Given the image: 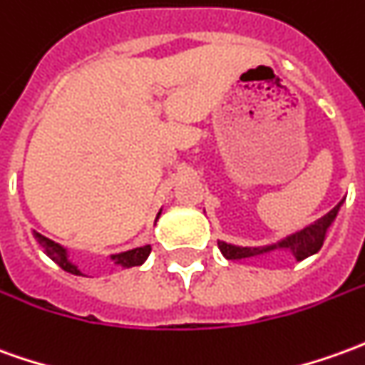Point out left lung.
Here are the masks:
<instances>
[{"label":"left lung","instance_id":"1","mask_svg":"<svg viewBox=\"0 0 365 365\" xmlns=\"http://www.w3.org/2000/svg\"><path fill=\"white\" fill-rule=\"evenodd\" d=\"M338 207H340V203L336 205V207L330 211V213H326L324 217H320L318 221H314L312 225H308L307 229H302V231H298L294 235L287 237V239H282L277 245H267V247H235V245H227L223 241H219V249H221V253L225 259L229 261H237V259H247V257H255V255H262V253H269V251H274V249H287L290 253L297 257V261H302V259H307L310 255H314L322 243H324V237H326V229L330 227V223L336 217V213H338Z\"/></svg>","mask_w":365,"mask_h":365}]
</instances>
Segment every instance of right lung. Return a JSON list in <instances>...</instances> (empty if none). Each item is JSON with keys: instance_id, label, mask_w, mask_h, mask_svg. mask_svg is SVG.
I'll list each match as a JSON object with an SVG mask.
<instances>
[{"instance_id": "obj_1", "label": "right lung", "mask_w": 365, "mask_h": 365, "mask_svg": "<svg viewBox=\"0 0 365 365\" xmlns=\"http://www.w3.org/2000/svg\"><path fill=\"white\" fill-rule=\"evenodd\" d=\"M35 237H37V241L43 245L45 253L49 255L51 259L57 262L63 271L71 272V274H83V272L76 269V264H73V262L68 261L67 251H65L61 245L55 243V241H51V239H47V237L39 235V233H35ZM150 251H152V247H150V245H144V247L132 249V251H126V253L112 255L110 259L116 267H140V264L148 259Z\"/></svg>"}]
</instances>
